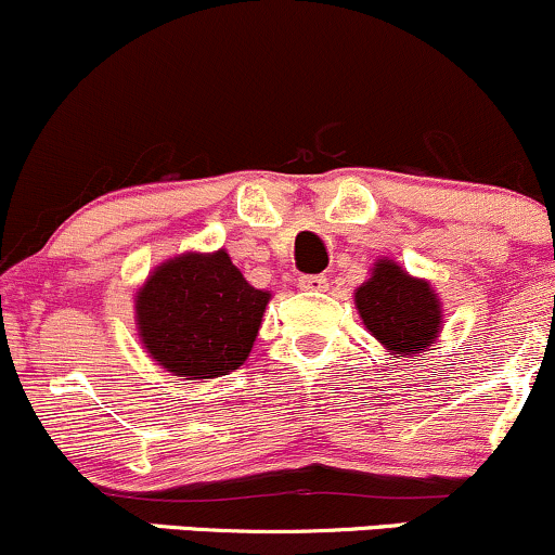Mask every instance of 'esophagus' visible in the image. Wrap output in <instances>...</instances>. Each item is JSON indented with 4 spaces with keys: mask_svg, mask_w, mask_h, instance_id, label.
Here are the masks:
<instances>
[{
    "mask_svg": "<svg viewBox=\"0 0 555 555\" xmlns=\"http://www.w3.org/2000/svg\"><path fill=\"white\" fill-rule=\"evenodd\" d=\"M299 289H308V292H323L328 286L326 276H299L297 279Z\"/></svg>",
    "mask_w": 555,
    "mask_h": 555,
    "instance_id": "esophagus-1",
    "label": "esophagus"
}]
</instances>
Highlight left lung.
I'll list each match as a JSON object with an SVG mask.
<instances>
[{
  "label": "left lung",
  "mask_w": 555,
  "mask_h": 555,
  "mask_svg": "<svg viewBox=\"0 0 555 555\" xmlns=\"http://www.w3.org/2000/svg\"><path fill=\"white\" fill-rule=\"evenodd\" d=\"M354 305L365 328L397 360H417L441 334V299L430 282L410 276L388 258H380L371 279L358 286Z\"/></svg>",
  "instance_id": "left-lung-1"
}]
</instances>
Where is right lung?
Returning a JSON list of instances; mask_svg holds the SVG:
<instances>
[{
	"instance_id": "1",
	"label": "right lung",
	"mask_w": 555,
	"mask_h": 555,
	"mask_svg": "<svg viewBox=\"0 0 555 555\" xmlns=\"http://www.w3.org/2000/svg\"><path fill=\"white\" fill-rule=\"evenodd\" d=\"M269 299L245 282L227 250L182 253L138 289V336L177 378H219L247 360Z\"/></svg>"
}]
</instances>
